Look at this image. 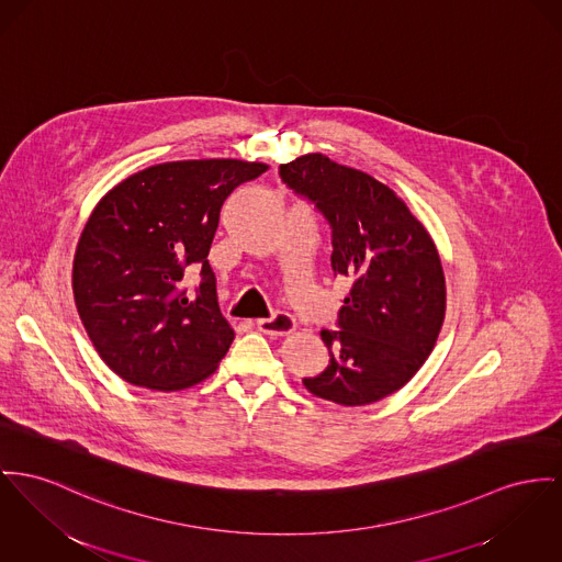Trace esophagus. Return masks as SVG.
<instances>
[{
	"mask_svg": "<svg viewBox=\"0 0 562 562\" xmlns=\"http://www.w3.org/2000/svg\"><path fill=\"white\" fill-rule=\"evenodd\" d=\"M258 330L263 335L283 337V335H290L296 330V319L285 311H277L266 319H258Z\"/></svg>",
	"mask_w": 562,
	"mask_h": 562,
	"instance_id": "obj_1",
	"label": "esophagus"
}]
</instances>
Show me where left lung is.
<instances>
[{
	"label": "left lung",
	"instance_id": "left-lung-1",
	"mask_svg": "<svg viewBox=\"0 0 562 562\" xmlns=\"http://www.w3.org/2000/svg\"><path fill=\"white\" fill-rule=\"evenodd\" d=\"M281 181L330 225L335 277L351 290L338 330H322L330 364L304 387L345 407L401 390L430 356L446 317L437 247L401 198L371 175L308 153L279 166Z\"/></svg>",
	"mask_w": 562,
	"mask_h": 562
}]
</instances>
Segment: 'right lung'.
Returning <instances> with one entry per match:
<instances>
[{
	"label": "right lung",
	"mask_w": 562,
	"mask_h": 562,
	"mask_svg": "<svg viewBox=\"0 0 562 562\" xmlns=\"http://www.w3.org/2000/svg\"><path fill=\"white\" fill-rule=\"evenodd\" d=\"M266 164L191 159L150 166L111 189L85 225L76 308L100 358L127 383L183 390L215 373L234 340L209 263L225 198ZM201 266L189 300L180 281Z\"/></svg>",
	"instance_id": "obj_1"
}]
</instances>
